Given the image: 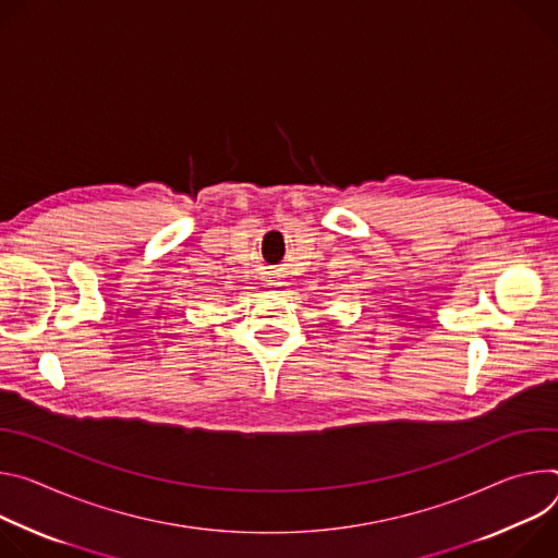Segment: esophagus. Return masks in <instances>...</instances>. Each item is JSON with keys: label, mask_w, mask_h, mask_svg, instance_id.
<instances>
[{"label": "esophagus", "mask_w": 558, "mask_h": 558, "mask_svg": "<svg viewBox=\"0 0 558 558\" xmlns=\"http://www.w3.org/2000/svg\"><path fill=\"white\" fill-rule=\"evenodd\" d=\"M268 281H270V283H268V286H272V288H279V286H281V281H279V277H270V279H268Z\"/></svg>", "instance_id": "obj_1"}]
</instances>
